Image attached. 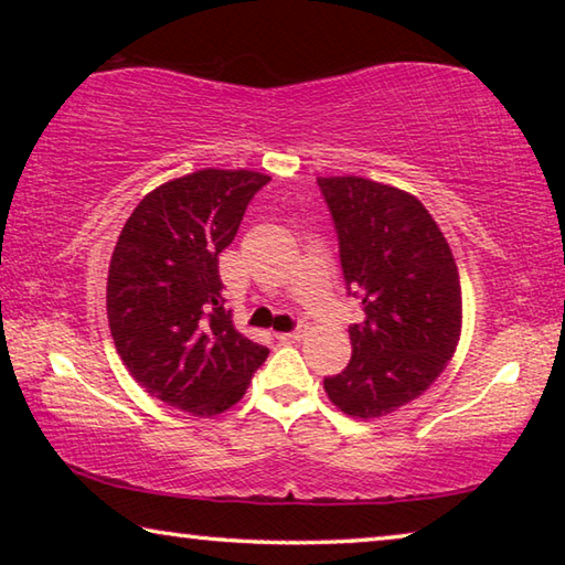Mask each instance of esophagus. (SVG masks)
I'll return each mask as SVG.
<instances>
[{"label":"esophagus","mask_w":565,"mask_h":565,"mask_svg":"<svg viewBox=\"0 0 565 565\" xmlns=\"http://www.w3.org/2000/svg\"><path fill=\"white\" fill-rule=\"evenodd\" d=\"M303 331H306V327L301 323L299 329H294V331H289V333H279V341H284V343H296V341H301L303 339Z\"/></svg>","instance_id":"esophagus-1"}]
</instances>
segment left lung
I'll return each mask as SVG.
<instances>
[{"label":"left lung","instance_id":"1","mask_svg":"<svg viewBox=\"0 0 565 565\" xmlns=\"http://www.w3.org/2000/svg\"><path fill=\"white\" fill-rule=\"evenodd\" d=\"M337 226L343 281L363 321L351 323V361L323 379L331 404L379 418L441 376L461 337V281L441 228L404 189L363 177H319Z\"/></svg>","mask_w":565,"mask_h":565}]
</instances>
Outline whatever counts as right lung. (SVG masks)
Instances as JSON below:
<instances>
[{
	"label": "right lung",
	"instance_id": "add662e5",
	"mask_svg": "<svg viewBox=\"0 0 565 565\" xmlns=\"http://www.w3.org/2000/svg\"><path fill=\"white\" fill-rule=\"evenodd\" d=\"M271 177L202 169L141 199L114 246L107 317L114 347L141 388L194 416H216L246 394L269 356L234 329L218 254Z\"/></svg>",
	"mask_w": 565,
	"mask_h": 565
}]
</instances>
